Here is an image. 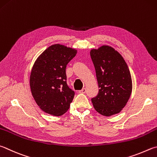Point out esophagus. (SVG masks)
Wrapping results in <instances>:
<instances>
[{"instance_id": "1", "label": "esophagus", "mask_w": 157, "mask_h": 157, "mask_svg": "<svg viewBox=\"0 0 157 157\" xmlns=\"http://www.w3.org/2000/svg\"><path fill=\"white\" fill-rule=\"evenodd\" d=\"M86 92V88H82V89L81 90L79 91V93H85Z\"/></svg>"}]
</instances>
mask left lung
Listing matches in <instances>:
<instances>
[{
  "label": "left lung",
  "instance_id": "left-lung-1",
  "mask_svg": "<svg viewBox=\"0 0 157 157\" xmlns=\"http://www.w3.org/2000/svg\"><path fill=\"white\" fill-rule=\"evenodd\" d=\"M99 88L98 95L91 99L96 111L104 116L119 113L126 106L132 93L129 69L121 54L104 45L90 52Z\"/></svg>",
  "mask_w": 157,
  "mask_h": 157
}]
</instances>
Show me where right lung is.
<instances>
[{
  "label": "right lung",
  "instance_id": "right-lung-1",
  "mask_svg": "<svg viewBox=\"0 0 157 157\" xmlns=\"http://www.w3.org/2000/svg\"><path fill=\"white\" fill-rule=\"evenodd\" d=\"M77 50L64 45H51L34 63L30 88L34 99L44 112L60 116L69 110L75 92L67 83L66 67Z\"/></svg>",
  "mask_w": 157,
  "mask_h": 157
}]
</instances>
